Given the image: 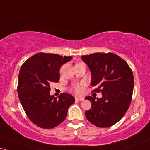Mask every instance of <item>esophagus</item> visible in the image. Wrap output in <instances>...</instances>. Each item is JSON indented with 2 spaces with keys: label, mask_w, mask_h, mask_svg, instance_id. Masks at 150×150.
Listing matches in <instances>:
<instances>
[{
  "label": "esophagus",
  "mask_w": 150,
  "mask_h": 150,
  "mask_svg": "<svg viewBox=\"0 0 150 150\" xmlns=\"http://www.w3.org/2000/svg\"><path fill=\"white\" fill-rule=\"evenodd\" d=\"M75 100H76L77 101L80 102V101H83V100H84V98H80V97H75Z\"/></svg>",
  "instance_id": "obj_1"
}]
</instances>
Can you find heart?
<instances>
[{
  "label": "heart",
  "instance_id": "b5f03b06",
  "mask_svg": "<svg viewBox=\"0 0 150 150\" xmlns=\"http://www.w3.org/2000/svg\"><path fill=\"white\" fill-rule=\"evenodd\" d=\"M85 86L84 83L81 82L79 83V84H75L72 86V91L76 94H80L82 93L83 89H84Z\"/></svg>",
  "mask_w": 150,
  "mask_h": 150
}]
</instances>
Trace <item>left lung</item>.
Here are the masks:
<instances>
[{"label": "left lung", "instance_id": "1", "mask_svg": "<svg viewBox=\"0 0 150 150\" xmlns=\"http://www.w3.org/2000/svg\"><path fill=\"white\" fill-rule=\"evenodd\" d=\"M81 59L91 73V84L97 86L93 91L102 92L96 100L85 98L91 107L85 112L87 120L98 127L115 125L125 114L132 101L134 75L127 63L113 53H93Z\"/></svg>", "mask_w": 150, "mask_h": 150}]
</instances>
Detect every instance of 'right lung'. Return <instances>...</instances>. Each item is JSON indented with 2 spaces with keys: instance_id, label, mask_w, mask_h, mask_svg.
Wrapping results in <instances>:
<instances>
[{
  "instance_id": "obj_1",
  "label": "right lung",
  "mask_w": 150,
  "mask_h": 150,
  "mask_svg": "<svg viewBox=\"0 0 150 150\" xmlns=\"http://www.w3.org/2000/svg\"><path fill=\"white\" fill-rule=\"evenodd\" d=\"M73 59L71 56L38 53L21 66L17 91L26 115L36 125L52 129L65 120L68 109L75 102L71 94L64 93L59 98L50 96L51 83L59 80L62 66Z\"/></svg>"
}]
</instances>
